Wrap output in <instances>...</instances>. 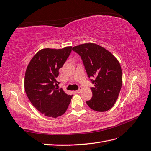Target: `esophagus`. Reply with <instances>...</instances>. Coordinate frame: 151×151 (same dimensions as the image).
I'll list each match as a JSON object with an SVG mask.
<instances>
[{"instance_id": "1", "label": "esophagus", "mask_w": 151, "mask_h": 151, "mask_svg": "<svg viewBox=\"0 0 151 151\" xmlns=\"http://www.w3.org/2000/svg\"><path fill=\"white\" fill-rule=\"evenodd\" d=\"M81 91H82V87H80V89L78 90H76V93H80L81 92Z\"/></svg>"}]
</instances>
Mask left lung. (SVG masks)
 Masks as SVG:
<instances>
[{"label": "left lung", "mask_w": 151, "mask_h": 151, "mask_svg": "<svg viewBox=\"0 0 151 151\" xmlns=\"http://www.w3.org/2000/svg\"><path fill=\"white\" fill-rule=\"evenodd\" d=\"M83 61L88 77H95L91 88L92 97L87 105L93 111L105 112L113 107L122 83V69L117 59L103 47L95 43L74 46Z\"/></svg>", "instance_id": "left-lung-1"}]
</instances>
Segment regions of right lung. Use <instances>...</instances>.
I'll list each match as a JSON object with an SVG mask.
<instances>
[{"label": "right lung", "instance_id": "1", "mask_svg": "<svg viewBox=\"0 0 151 151\" xmlns=\"http://www.w3.org/2000/svg\"><path fill=\"white\" fill-rule=\"evenodd\" d=\"M72 46L38 51L27 67L24 87L29 99L44 116L57 118L65 113L73 96L56 86L59 69L66 61Z\"/></svg>", "mask_w": 151, "mask_h": 151}]
</instances>
